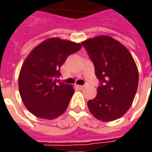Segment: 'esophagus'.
<instances>
[{
	"mask_svg": "<svg viewBox=\"0 0 152 152\" xmlns=\"http://www.w3.org/2000/svg\"><path fill=\"white\" fill-rule=\"evenodd\" d=\"M76 87H77L79 90H82V89L85 88V86H76Z\"/></svg>",
	"mask_w": 152,
	"mask_h": 152,
	"instance_id": "1",
	"label": "esophagus"
}]
</instances>
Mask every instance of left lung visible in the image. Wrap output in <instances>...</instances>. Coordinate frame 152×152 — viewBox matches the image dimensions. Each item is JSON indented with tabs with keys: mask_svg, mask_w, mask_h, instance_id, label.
<instances>
[{
	"mask_svg": "<svg viewBox=\"0 0 152 152\" xmlns=\"http://www.w3.org/2000/svg\"><path fill=\"white\" fill-rule=\"evenodd\" d=\"M99 80L97 95L87 102L91 113L103 122L116 120L128 111L138 86V71L129 51L109 36L82 42Z\"/></svg>",
	"mask_w": 152,
	"mask_h": 152,
	"instance_id": "1",
	"label": "left lung"
}]
</instances>
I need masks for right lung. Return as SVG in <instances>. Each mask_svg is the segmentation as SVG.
Returning <instances> with one entry per match:
<instances>
[{
    "label": "right lung",
    "mask_w": 152,
    "mask_h": 152,
    "mask_svg": "<svg viewBox=\"0 0 152 152\" xmlns=\"http://www.w3.org/2000/svg\"><path fill=\"white\" fill-rule=\"evenodd\" d=\"M80 43L52 38L33 49L21 67L19 90L28 111L39 118L54 119L65 112L74 94L72 86L60 82V67Z\"/></svg>",
    "instance_id": "1"
}]
</instances>
